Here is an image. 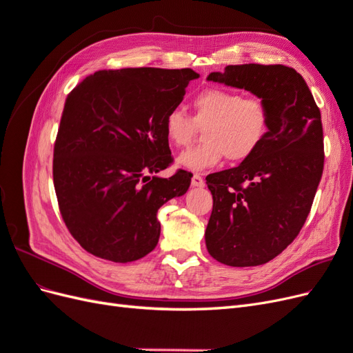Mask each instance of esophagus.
Masks as SVG:
<instances>
[{
    "label": "esophagus",
    "mask_w": 353,
    "mask_h": 353,
    "mask_svg": "<svg viewBox=\"0 0 353 353\" xmlns=\"http://www.w3.org/2000/svg\"><path fill=\"white\" fill-rule=\"evenodd\" d=\"M191 185L193 187H205V179L200 174H194L193 178H191Z\"/></svg>",
    "instance_id": "obj_1"
}]
</instances>
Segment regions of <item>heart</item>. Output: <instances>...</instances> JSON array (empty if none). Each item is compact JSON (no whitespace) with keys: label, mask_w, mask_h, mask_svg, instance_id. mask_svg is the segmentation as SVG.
Masks as SVG:
<instances>
[{"label":"heart","mask_w":353,"mask_h":353,"mask_svg":"<svg viewBox=\"0 0 353 353\" xmlns=\"http://www.w3.org/2000/svg\"><path fill=\"white\" fill-rule=\"evenodd\" d=\"M194 116L172 109L165 117L166 140L175 147L188 145L203 128L205 141L187 148L178 157V165L190 170H205L219 165L223 159L232 163L252 157L270 132L271 112L258 97H244L236 90L210 87L193 99Z\"/></svg>","instance_id":"1"}]
</instances>
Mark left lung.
<instances>
[{"label":"left lung","mask_w":353,"mask_h":353,"mask_svg":"<svg viewBox=\"0 0 353 353\" xmlns=\"http://www.w3.org/2000/svg\"><path fill=\"white\" fill-rule=\"evenodd\" d=\"M208 79L250 91L271 112L258 152L206 176L213 197L208 252L228 266L263 265L292 244L311 212L324 169L321 112L293 68L250 63Z\"/></svg>","instance_id":"8db88e82"}]
</instances>
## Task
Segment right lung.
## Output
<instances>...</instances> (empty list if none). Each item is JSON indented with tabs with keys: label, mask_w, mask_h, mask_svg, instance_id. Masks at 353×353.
<instances>
[{
	"label": "right lung",
	"mask_w": 353,
	"mask_h": 353,
	"mask_svg": "<svg viewBox=\"0 0 353 353\" xmlns=\"http://www.w3.org/2000/svg\"><path fill=\"white\" fill-rule=\"evenodd\" d=\"M197 78L193 69L99 70L69 92L52 179L61 218L88 253L126 263L156 248L159 208L185 194L193 174H150L174 162L165 117Z\"/></svg>",
	"instance_id": "obj_1"
}]
</instances>
